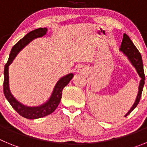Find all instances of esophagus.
Returning a JSON list of instances; mask_svg holds the SVG:
<instances>
[{"instance_id": "obj_1", "label": "esophagus", "mask_w": 147, "mask_h": 147, "mask_svg": "<svg viewBox=\"0 0 147 147\" xmlns=\"http://www.w3.org/2000/svg\"><path fill=\"white\" fill-rule=\"evenodd\" d=\"M77 72L78 73H81V74H85V67H83V66H80V67H78Z\"/></svg>"}]
</instances>
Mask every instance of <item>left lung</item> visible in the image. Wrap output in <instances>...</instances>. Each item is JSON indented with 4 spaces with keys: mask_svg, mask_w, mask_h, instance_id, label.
<instances>
[{
    "mask_svg": "<svg viewBox=\"0 0 147 147\" xmlns=\"http://www.w3.org/2000/svg\"><path fill=\"white\" fill-rule=\"evenodd\" d=\"M119 50L127 56L132 65L135 67L136 71L139 75L140 78H141L139 87H138V92L136 99L133 105H132V107L129 110V112L125 115L126 117L127 115H129L132 110L137 107L138 104L139 103V101L141 97V93H142L143 88H144V85L145 83V75L144 72L142 57H141V54L137 49V48L135 46L130 38L128 37V35H127L126 34H124V35H123V40H122L121 45V48L119 49Z\"/></svg>",
    "mask_w": 147,
    "mask_h": 147,
    "instance_id": "1",
    "label": "left lung"
}]
</instances>
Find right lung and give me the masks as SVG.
Returning <instances> with one entry per match:
<instances>
[{"instance_id": "add662e5", "label": "right lung", "mask_w": 147, "mask_h": 147, "mask_svg": "<svg viewBox=\"0 0 147 147\" xmlns=\"http://www.w3.org/2000/svg\"><path fill=\"white\" fill-rule=\"evenodd\" d=\"M47 28H39L33 30L24 36V37L19 40L11 49L9 57L4 67V80H3V93L5 97L9 101L11 107L16 110L21 116L28 119H37L45 117L49 114L52 113L58 107L61 98L62 90L72 80L74 74H69L59 79L54 87L51 96L47 102L37 107H28L23 105L13 96L10 91L9 79V66L16 57L18 54L23 48L26 46L30 42L38 37H43L47 32Z\"/></svg>"}]
</instances>
